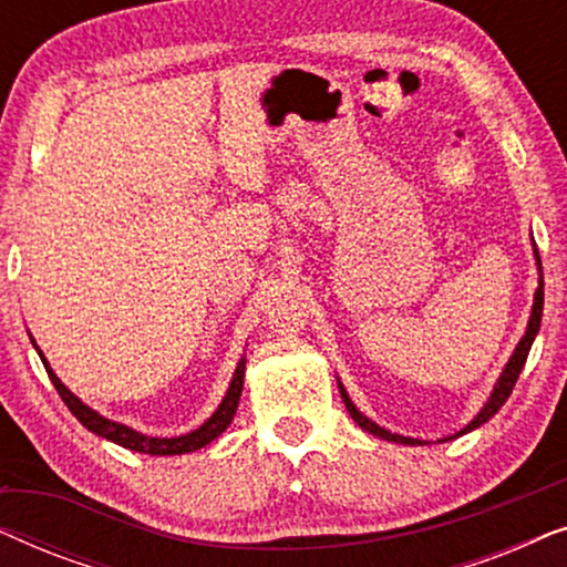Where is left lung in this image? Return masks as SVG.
I'll use <instances>...</instances> for the list:
<instances>
[{
  "label": "left lung",
  "instance_id": "1",
  "mask_svg": "<svg viewBox=\"0 0 567 567\" xmlns=\"http://www.w3.org/2000/svg\"><path fill=\"white\" fill-rule=\"evenodd\" d=\"M532 247H534V260H537L539 281H537V291H534V305H532L529 322H526V332L522 336V340H518V346L514 348V353H511V359H508L506 367H503L501 377H498V382L493 384L491 398L485 400V405L480 408V413H477L475 417H472V421H470L467 425H464L462 431H456L454 436H444V439H439V441H452V439H460V436H464V433H470V431L480 429V425L487 423L495 413H498V410L503 408V402L508 400V394L514 392L516 379H518V374H522V369H524V363H526V355H529L534 338H537V332H539V324H542V307H545V276H542V260H539V250H537V245H534V239H532ZM338 390H340V398H343V402H346V410H348V413H351L353 421L359 423L363 431H369L371 436L384 439V441H392V444H405V446H423V444H429V441H423V439L400 436V433L386 431V429H382V425H379V423L371 421V417L363 415L361 410L353 405V400L348 398L346 386H343V382H340V379H338Z\"/></svg>",
  "mask_w": 567,
  "mask_h": 567
}]
</instances>
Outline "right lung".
Returning <instances> with one entry per match:
<instances>
[{
	"mask_svg": "<svg viewBox=\"0 0 567 567\" xmlns=\"http://www.w3.org/2000/svg\"><path fill=\"white\" fill-rule=\"evenodd\" d=\"M30 336V332H28ZM30 343L41 355L45 371H49V379L56 386V392L61 394V400L66 402V408L72 410V415L80 421L84 429L95 433L100 439H107L113 441V444H118L123 449H131V452H138V454H152V456H175V454H190V452H198V449H204L206 444H212L214 439H219L224 431L229 429V423L235 421V413H237V405H239V398H243V386H245V363L247 359L237 361V369L235 374H231V382L227 386V394H224L219 408L214 410L212 417H206L204 423L198 425L196 431L190 433H183V436H169V439H162V436H146V433L131 429V425H123L118 421H111V417L100 415L97 410H92L87 402H82L76 394L69 390V386L61 382L56 377V371L51 369V363L45 361V355L41 348H38L35 338L30 336Z\"/></svg>",
	"mask_w": 567,
	"mask_h": 567,
	"instance_id": "1",
	"label": "right lung"
}]
</instances>
